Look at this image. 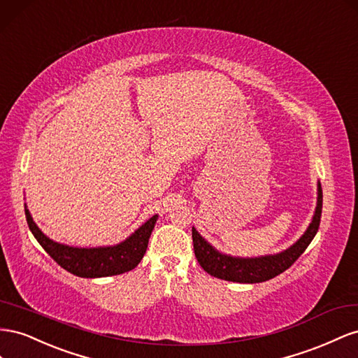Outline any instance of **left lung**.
<instances>
[{"mask_svg":"<svg viewBox=\"0 0 358 358\" xmlns=\"http://www.w3.org/2000/svg\"><path fill=\"white\" fill-rule=\"evenodd\" d=\"M322 213V189L318 185V206L312 223L309 224L308 231L304 236L291 246L288 250H285L271 257H261V258H232L222 255L217 250H214L210 244L203 240L195 228H192V238H193V250L201 267L208 274L229 282H240V283H259L270 280L275 275H279L285 270H288L291 265L297 261L301 253L308 249L310 241L316 236L321 222Z\"/></svg>","mask_w":358,"mask_h":358,"instance_id":"8db88e82","label":"left lung"}]
</instances>
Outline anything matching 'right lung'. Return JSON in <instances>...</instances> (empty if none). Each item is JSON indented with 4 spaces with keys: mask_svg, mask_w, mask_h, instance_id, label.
Returning a JSON list of instances; mask_svg holds the SVG:
<instances>
[{
    "mask_svg": "<svg viewBox=\"0 0 358 358\" xmlns=\"http://www.w3.org/2000/svg\"><path fill=\"white\" fill-rule=\"evenodd\" d=\"M25 217L36 240L40 243L58 265H61L69 273L79 275V278H106V275L122 274L134 270L144 258L148 240L157 216H152L148 222L130 236L126 241L112 248H97V249H78L69 248L64 244H58L49 240L45 234L37 228L33 222L29 211L25 208Z\"/></svg>",
    "mask_w": 358,
    "mask_h": 358,
    "instance_id": "add662e5",
    "label": "right lung"
}]
</instances>
